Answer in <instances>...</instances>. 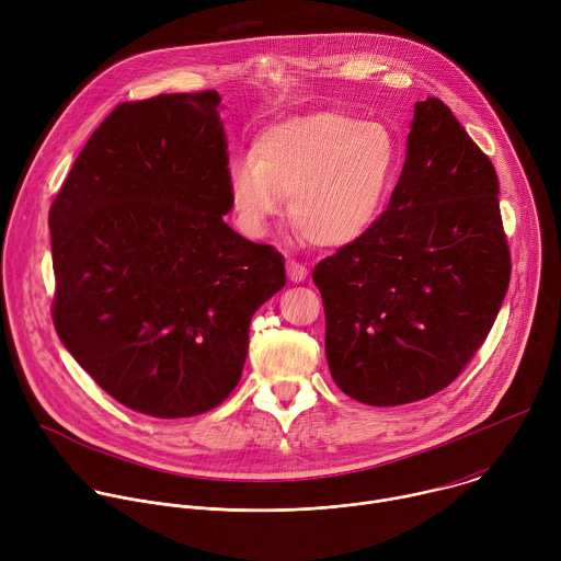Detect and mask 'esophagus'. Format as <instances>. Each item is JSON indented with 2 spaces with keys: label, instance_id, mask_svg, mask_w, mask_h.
I'll return each instance as SVG.
<instances>
[{
  "label": "esophagus",
  "instance_id": "obj_1",
  "mask_svg": "<svg viewBox=\"0 0 561 561\" xmlns=\"http://www.w3.org/2000/svg\"><path fill=\"white\" fill-rule=\"evenodd\" d=\"M286 273H288V279L299 284L308 277V268L304 264H299L297 260H286Z\"/></svg>",
  "mask_w": 561,
  "mask_h": 561
}]
</instances>
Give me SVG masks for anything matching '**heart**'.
<instances>
[{
  "label": "heart",
  "mask_w": 561,
  "mask_h": 561,
  "mask_svg": "<svg viewBox=\"0 0 561 561\" xmlns=\"http://www.w3.org/2000/svg\"><path fill=\"white\" fill-rule=\"evenodd\" d=\"M397 127L341 112H314L266 127L253 153L227 164V192L238 225L264 236L288 198V218L325 249L360 240L383 216L403 171Z\"/></svg>",
  "instance_id": "b5f03b06"
}]
</instances>
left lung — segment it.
<instances>
[{"mask_svg": "<svg viewBox=\"0 0 561 561\" xmlns=\"http://www.w3.org/2000/svg\"><path fill=\"white\" fill-rule=\"evenodd\" d=\"M497 194L491 160L451 110L434 96L419 101L388 211L312 273L341 392L392 408L460 375L508 288Z\"/></svg>", "mask_w": 561, "mask_h": 561, "instance_id": "left-lung-1", "label": "left lung"}]
</instances>
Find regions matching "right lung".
Masks as SVG:
<instances>
[{
  "mask_svg": "<svg viewBox=\"0 0 561 561\" xmlns=\"http://www.w3.org/2000/svg\"><path fill=\"white\" fill-rule=\"evenodd\" d=\"M220 94L121 103L50 207L53 319L112 399L156 419L198 416L238 386L255 310L284 257L225 216Z\"/></svg>",
  "mask_w": 561,
  "mask_h": 561,
  "instance_id": "add662e5",
  "label": "right lung"
}]
</instances>
